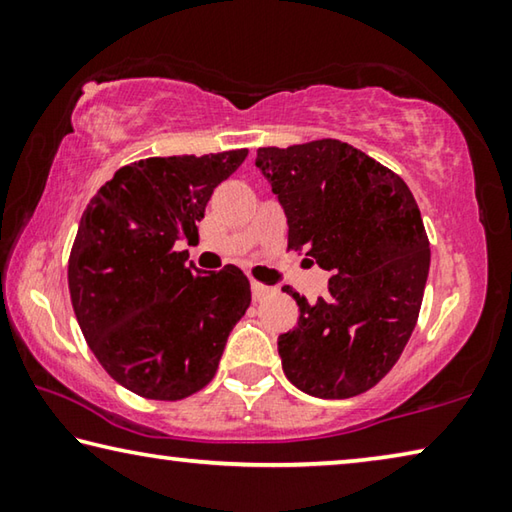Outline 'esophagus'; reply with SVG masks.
Wrapping results in <instances>:
<instances>
[{"label": "esophagus", "mask_w": 512, "mask_h": 512, "mask_svg": "<svg viewBox=\"0 0 512 512\" xmlns=\"http://www.w3.org/2000/svg\"><path fill=\"white\" fill-rule=\"evenodd\" d=\"M250 291H253V300H255V302L264 300L266 296H271V293H273L271 287H266V284H259V282L250 284Z\"/></svg>", "instance_id": "obj_1"}]
</instances>
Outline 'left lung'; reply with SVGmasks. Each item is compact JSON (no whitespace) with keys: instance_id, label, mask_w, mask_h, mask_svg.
<instances>
[{"instance_id":"1","label":"left lung","mask_w":512,"mask_h":512,"mask_svg":"<svg viewBox=\"0 0 512 512\" xmlns=\"http://www.w3.org/2000/svg\"><path fill=\"white\" fill-rule=\"evenodd\" d=\"M255 164L287 214L289 248L332 271L316 302L287 287L300 316L277 336L284 375L320 400L366 393L420 314L431 253L418 203L397 173L339 140L268 146Z\"/></svg>"}]
</instances>
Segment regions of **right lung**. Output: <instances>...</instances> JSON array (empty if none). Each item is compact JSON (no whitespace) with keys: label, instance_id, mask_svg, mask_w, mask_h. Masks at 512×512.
I'll return each instance as SVG.
<instances>
[{"label":"right lung","instance_id":"right-lung-1","mask_svg":"<svg viewBox=\"0 0 512 512\" xmlns=\"http://www.w3.org/2000/svg\"><path fill=\"white\" fill-rule=\"evenodd\" d=\"M248 151L146 158L121 167L81 216L67 282L81 332L108 375L146 400L201 391L250 305L237 266L203 273L178 241Z\"/></svg>","mask_w":512,"mask_h":512}]
</instances>
